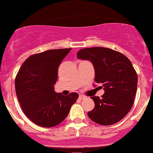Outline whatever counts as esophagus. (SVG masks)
Listing matches in <instances>:
<instances>
[{
	"label": "esophagus",
	"instance_id": "esophagus-1",
	"mask_svg": "<svg viewBox=\"0 0 153 153\" xmlns=\"http://www.w3.org/2000/svg\"><path fill=\"white\" fill-rule=\"evenodd\" d=\"M85 98V96H83V95H80V96H79V99H80V100H83V99Z\"/></svg>",
	"mask_w": 153,
	"mask_h": 153
}]
</instances>
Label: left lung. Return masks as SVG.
I'll return each mask as SVG.
<instances>
[{
    "mask_svg": "<svg viewBox=\"0 0 153 153\" xmlns=\"http://www.w3.org/2000/svg\"><path fill=\"white\" fill-rule=\"evenodd\" d=\"M77 57L93 64L95 82L102 83L100 87L105 90L102 98L91 97L95 108L88 112V117L106 126L122 120L134 104L137 92L138 75L130 60L118 51L100 47L82 49Z\"/></svg>",
    "mask_w": 153,
    "mask_h": 153,
    "instance_id": "obj_1",
    "label": "left lung"
}]
</instances>
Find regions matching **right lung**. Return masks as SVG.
<instances>
[{"mask_svg": "<svg viewBox=\"0 0 153 153\" xmlns=\"http://www.w3.org/2000/svg\"><path fill=\"white\" fill-rule=\"evenodd\" d=\"M71 50H49L31 55L18 71L15 92L21 108L39 126L51 128L61 124L79 98L77 92L63 96L53 90L59 65Z\"/></svg>", "mask_w": 153, "mask_h": 153, "instance_id": "right-lung-1", "label": "right lung"}]
</instances>
